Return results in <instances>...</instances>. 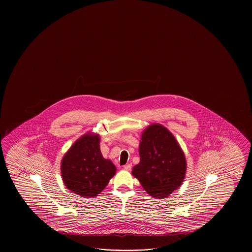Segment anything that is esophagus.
I'll return each instance as SVG.
<instances>
[{
    "label": "esophagus",
    "instance_id": "34e87169",
    "mask_svg": "<svg viewBox=\"0 0 252 252\" xmlns=\"http://www.w3.org/2000/svg\"><path fill=\"white\" fill-rule=\"evenodd\" d=\"M124 168L125 169V170H127V171H128V170H130L131 169V164H128V165H125V166H124Z\"/></svg>",
    "mask_w": 252,
    "mask_h": 252
}]
</instances>
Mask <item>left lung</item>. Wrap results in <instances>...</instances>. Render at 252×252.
Segmentation results:
<instances>
[{
    "label": "left lung",
    "mask_w": 252,
    "mask_h": 252,
    "mask_svg": "<svg viewBox=\"0 0 252 252\" xmlns=\"http://www.w3.org/2000/svg\"><path fill=\"white\" fill-rule=\"evenodd\" d=\"M140 160L132 175L151 196L165 198L185 178L187 161L173 134L160 124L146 128L139 144Z\"/></svg>",
    "instance_id": "1"
}]
</instances>
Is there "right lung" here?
Listing matches in <instances>:
<instances>
[{
    "instance_id": "1",
    "label": "right lung",
    "mask_w": 252,
    "mask_h": 252,
    "mask_svg": "<svg viewBox=\"0 0 252 252\" xmlns=\"http://www.w3.org/2000/svg\"><path fill=\"white\" fill-rule=\"evenodd\" d=\"M98 135L86 134L77 139L61 162L64 186L83 197H94L115 175L113 162L103 158Z\"/></svg>"
}]
</instances>
